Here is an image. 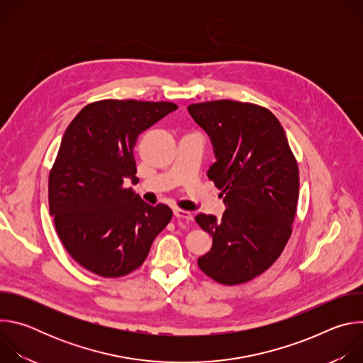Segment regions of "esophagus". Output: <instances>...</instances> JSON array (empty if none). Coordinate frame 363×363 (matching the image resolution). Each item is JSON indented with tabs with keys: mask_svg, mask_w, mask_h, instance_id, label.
<instances>
[{
	"mask_svg": "<svg viewBox=\"0 0 363 363\" xmlns=\"http://www.w3.org/2000/svg\"><path fill=\"white\" fill-rule=\"evenodd\" d=\"M174 216H175V218H178V220H185V221H192V218H194L189 211L179 210V208L174 210Z\"/></svg>",
	"mask_w": 363,
	"mask_h": 363,
	"instance_id": "1",
	"label": "esophagus"
}]
</instances>
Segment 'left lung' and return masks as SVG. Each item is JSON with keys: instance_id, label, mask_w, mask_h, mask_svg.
I'll list each match as a JSON object with an SVG mask.
<instances>
[{"instance_id": "obj_1", "label": "left lung", "mask_w": 363, "mask_h": 363, "mask_svg": "<svg viewBox=\"0 0 363 363\" xmlns=\"http://www.w3.org/2000/svg\"><path fill=\"white\" fill-rule=\"evenodd\" d=\"M210 136L216 162L208 178L223 191L221 221L198 214L213 237L199 269L221 284H241L266 272L291 235L298 199V168L286 133L266 108L234 100L188 106Z\"/></svg>"}]
</instances>
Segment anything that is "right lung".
I'll list each match as a JSON object with an SVG mask.
<instances>
[{"label": "right lung", "mask_w": 363, "mask_h": 363, "mask_svg": "<svg viewBox=\"0 0 363 363\" xmlns=\"http://www.w3.org/2000/svg\"><path fill=\"white\" fill-rule=\"evenodd\" d=\"M177 109L169 101L100 100L67 126L48 177V203L63 245L86 270L129 274L171 221L168 205L146 203L123 182L138 179L139 133Z\"/></svg>", "instance_id": "add662e5"}]
</instances>
